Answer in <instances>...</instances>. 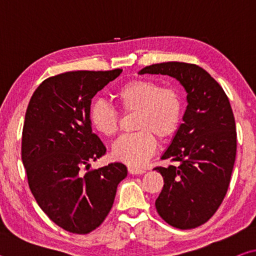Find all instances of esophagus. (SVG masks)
<instances>
[{
	"instance_id": "34e87169",
	"label": "esophagus",
	"mask_w": 256,
	"mask_h": 256,
	"mask_svg": "<svg viewBox=\"0 0 256 256\" xmlns=\"http://www.w3.org/2000/svg\"><path fill=\"white\" fill-rule=\"evenodd\" d=\"M128 170L130 174H132V175H141V174H144V172H146V170H142V168L132 167V166H130Z\"/></svg>"
}]
</instances>
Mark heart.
Listing matches in <instances>:
<instances>
[{"label":"heart","mask_w":256,"mask_h":256,"mask_svg":"<svg viewBox=\"0 0 256 256\" xmlns=\"http://www.w3.org/2000/svg\"><path fill=\"white\" fill-rule=\"evenodd\" d=\"M114 97L125 114L136 112V130L138 132L116 141L112 156L128 166H144L157 148L154 136L168 140L178 130L183 116L180 94L175 88L162 86L157 81L136 79L120 86ZM89 118L102 136L112 138L118 134V112L106 102H94L90 107Z\"/></svg>","instance_id":"1"}]
</instances>
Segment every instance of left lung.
I'll return each instance as SVG.
<instances>
[{"label":"left lung","instance_id":"8db88e82","mask_svg":"<svg viewBox=\"0 0 256 256\" xmlns=\"http://www.w3.org/2000/svg\"><path fill=\"white\" fill-rule=\"evenodd\" d=\"M138 73L172 76L188 92L184 123L162 157L176 164L154 168L164 177L156 209L172 227L196 228L216 214L230 183L237 149L230 102L222 86L196 64L158 63Z\"/></svg>","mask_w":256,"mask_h":256}]
</instances>
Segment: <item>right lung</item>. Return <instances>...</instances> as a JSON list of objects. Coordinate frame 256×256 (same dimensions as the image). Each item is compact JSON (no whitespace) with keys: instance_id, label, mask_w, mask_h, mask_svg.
<instances>
[{"instance_id":"add662e5","label":"right lung","mask_w":256,"mask_h":256,"mask_svg":"<svg viewBox=\"0 0 256 256\" xmlns=\"http://www.w3.org/2000/svg\"><path fill=\"white\" fill-rule=\"evenodd\" d=\"M122 71L60 73L30 98L21 142L28 184L40 209L66 232L86 235L100 226L128 175L120 162L89 170V162L106 154L92 130V99Z\"/></svg>"}]
</instances>
